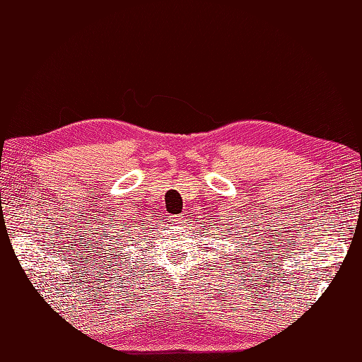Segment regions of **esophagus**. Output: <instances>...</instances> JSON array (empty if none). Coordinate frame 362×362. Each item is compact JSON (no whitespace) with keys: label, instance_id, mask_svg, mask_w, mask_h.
Instances as JSON below:
<instances>
[{"label":"esophagus","instance_id":"1","mask_svg":"<svg viewBox=\"0 0 362 362\" xmlns=\"http://www.w3.org/2000/svg\"><path fill=\"white\" fill-rule=\"evenodd\" d=\"M185 214H179V216H174L173 218V224H175V226H182V224H185Z\"/></svg>","mask_w":362,"mask_h":362}]
</instances>
